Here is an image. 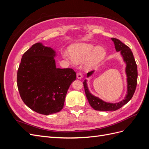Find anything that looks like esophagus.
I'll return each instance as SVG.
<instances>
[{
	"mask_svg": "<svg viewBox=\"0 0 149 149\" xmlns=\"http://www.w3.org/2000/svg\"><path fill=\"white\" fill-rule=\"evenodd\" d=\"M76 76H77L78 79H81V78H82V77H83V74H82L81 73V72H78V73H77V74H76Z\"/></svg>",
	"mask_w": 149,
	"mask_h": 149,
	"instance_id": "esophagus-1",
	"label": "esophagus"
}]
</instances>
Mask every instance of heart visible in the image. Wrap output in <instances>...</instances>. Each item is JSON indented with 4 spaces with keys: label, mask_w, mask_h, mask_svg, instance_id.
<instances>
[{
    "label": "heart",
    "mask_w": 149,
    "mask_h": 149,
    "mask_svg": "<svg viewBox=\"0 0 149 149\" xmlns=\"http://www.w3.org/2000/svg\"><path fill=\"white\" fill-rule=\"evenodd\" d=\"M69 53L62 52V56L68 61L82 63L86 59L85 67L88 70L95 68L103 60L106 51L101 47H96L91 43H78L70 47Z\"/></svg>",
    "instance_id": "1"
}]
</instances>
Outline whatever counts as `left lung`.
I'll use <instances>...</instances> for the list:
<instances>
[{
  "mask_svg": "<svg viewBox=\"0 0 149 149\" xmlns=\"http://www.w3.org/2000/svg\"><path fill=\"white\" fill-rule=\"evenodd\" d=\"M112 41L114 43L115 48L117 52H120L123 57L124 61L126 63L125 72L127 77V94L126 95L124 100L118 103H108L103 101L99 97H95L89 91L86 80H84L83 86L85 91V94L88 101L94 110L101 111H116L127 104L132 97L136 91L137 83V66L135 61L133 53L129 47L125 45L124 43L120 42L119 40L112 38ZM94 73V71L89 72L87 76H91Z\"/></svg>",
  "mask_w": 149,
  "mask_h": 149,
  "instance_id": "1",
  "label": "left lung"
}]
</instances>
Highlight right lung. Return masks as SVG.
<instances>
[{"label":"right lung","instance_id":"right-lung-1","mask_svg":"<svg viewBox=\"0 0 149 149\" xmlns=\"http://www.w3.org/2000/svg\"><path fill=\"white\" fill-rule=\"evenodd\" d=\"M55 52L42 43L25 52L17 71V87L22 101L37 113L49 115L63 107L66 93L76 79L71 68H57Z\"/></svg>","mask_w":149,"mask_h":149}]
</instances>
